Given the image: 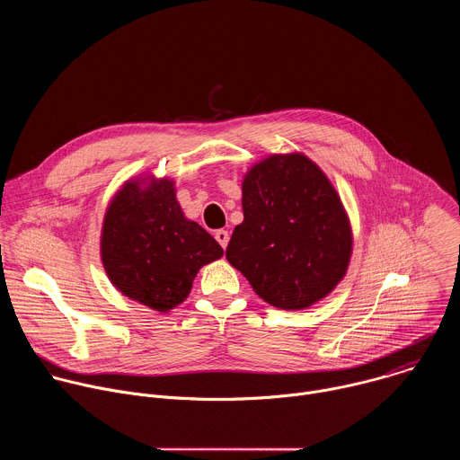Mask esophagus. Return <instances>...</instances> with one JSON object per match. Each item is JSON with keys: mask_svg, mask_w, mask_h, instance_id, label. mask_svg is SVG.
I'll return each instance as SVG.
<instances>
[{"mask_svg": "<svg viewBox=\"0 0 460 460\" xmlns=\"http://www.w3.org/2000/svg\"><path fill=\"white\" fill-rule=\"evenodd\" d=\"M215 238H217V242L226 249L227 247V243H229V233L226 231V229H218L217 233H215Z\"/></svg>", "mask_w": 460, "mask_h": 460, "instance_id": "1", "label": "esophagus"}]
</instances>
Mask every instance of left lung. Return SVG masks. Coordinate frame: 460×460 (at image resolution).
I'll return each instance as SVG.
<instances>
[{"label":"left lung","instance_id":"left-lung-1","mask_svg":"<svg viewBox=\"0 0 460 460\" xmlns=\"http://www.w3.org/2000/svg\"><path fill=\"white\" fill-rule=\"evenodd\" d=\"M243 222L226 256L254 293L280 309H305L344 279L353 233L341 196L300 153L271 155L242 181Z\"/></svg>","mask_w":460,"mask_h":460}]
</instances>
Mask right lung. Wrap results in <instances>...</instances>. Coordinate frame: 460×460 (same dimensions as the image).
Returning a JSON list of instances; mask_svg holds the SVG:
<instances>
[{"label": "right lung", "mask_w": 460, "mask_h": 460, "mask_svg": "<svg viewBox=\"0 0 460 460\" xmlns=\"http://www.w3.org/2000/svg\"><path fill=\"white\" fill-rule=\"evenodd\" d=\"M100 251L111 284L160 313L181 304L200 268L224 254L202 226L185 218L174 181L155 176L128 180L114 194Z\"/></svg>", "instance_id": "obj_1"}]
</instances>
